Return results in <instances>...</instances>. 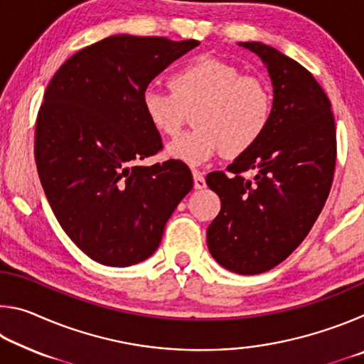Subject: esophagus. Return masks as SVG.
Masks as SVG:
<instances>
[{
  "instance_id": "34e87169",
  "label": "esophagus",
  "mask_w": 364,
  "mask_h": 364,
  "mask_svg": "<svg viewBox=\"0 0 364 364\" xmlns=\"http://www.w3.org/2000/svg\"><path fill=\"white\" fill-rule=\"evenodd\" d=\"M193 176H194V189H204L207 186L205 178L200 173V171H194Z\"/></svg>"
}]
</instances>
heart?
<instances>
[{
	"instance_id": "b5f03b06",
	"label": "heart",
	"mask_w": 364,
	"mask_h": 364,
	"mask_svg": "<svg viewBox=\"0 0 364 364\" xmlns=\"http://www.w3.org/2000/svg\"><path fill=\"white\" fill-rule=\"evenodd\" d=\"M170 88L147 86L141 95L147 122L164 136H176L193 112L194 130L167 146L170 157L202 165L223 151L228 157L250 151L273 115V91L267 80L228 60L200 56L170 77Z\"/></svg>"
}]
</instances>
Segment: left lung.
Wrapping results in <instances>:
<instances>
[{
	"instance_id": "1",
	"label": "left lung",
	"mask_w": 364,
	"mask_h": 364,
	"mask_svg": "<svg viewBox=\"0 0 364 364\" xmlns=\"http://www.w3.org/2000/svg\"><path fill=\"white\" fill-rule=\"evenodd\" d=\"M267 65L273 82L268 130L228 171L207 175L221 210L207 245L221 267L264 273L292 254L321 213L334 180L337 141L331 101L297 60L257 41L241 43ZM254 169V182L245 171Z\"/></svg>"
}]
</instances>
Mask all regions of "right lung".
Instances as JSON below:
<instances>
[{"label":"right lung","mask_w":364,"mask_h":364,"mask_svg":"<svg viewBox=\"0 0 364 364\" xmlns=\"http://www.w3.org/2000/svg\"><path fill=\"white\" fill-rule=\"evenodd\" d=\"M197 45L109 36L67 59L48 85L35 127L36 170L59 225L97 263L130 267L149 258L193 189L181 160L138 162L164 147L141 95Z\"/></svg>","instance_id":"obj_1"}]
</instances>
